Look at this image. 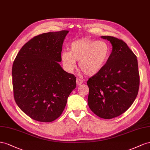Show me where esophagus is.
Returning <instances> with one entry per match:
<instances>
[{"instance_id":"obj_1","label":"esophagus","mask_w":150,"mask_h":150,"mask_svg":"<svg viewBox=\"0 0 150 150\" xmlns=\"http://www.w3.org/2000/svg\"><path fill=\"white\" fill-rule=\"evenodd\" d=\"M83 82V80L82 79H79V78L76 79V85H81V84H82Z\"/></svg>"}]
</instances>
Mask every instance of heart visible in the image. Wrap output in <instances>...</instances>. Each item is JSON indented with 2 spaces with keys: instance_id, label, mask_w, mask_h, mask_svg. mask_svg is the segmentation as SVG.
I'll return each instance as SVG.
<instances>
[{
  "instance_id": "heart-1",
  "label": "heart",
  "mask_w": 150,
  "mask_h": 150,
  "mask_svg": "<svg viewBox=\"0 0 150 150\" xmlns=\"http://www.w3.org/2000/svg\"><path fill=\"white\" fill-rule=\"evenodd\" d=\"M110 56V48L104 41L82 39L72 42L70 51L65 50L61 53V59L66 70L72 71L76 62L85 74L93 76L103 69Z\"/></svg>"
}]
</instances>
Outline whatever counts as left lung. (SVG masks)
Segmentation results:
<instances>
[{"instance_id": "obj_1", "label": "left lung", "mask_w": 150, "mask_h": 150, "mask_svg": "<svg viewBox=\"0 0 150 150\" xmlns=\"http://www.w3.org/2000/svg\"><path fill=\"white\" fill-rule=\"evenodd\" d=\"M112 46L109 59L99 74L87 81L88 105L97 116L117 117L133 103L138 93L139 75L137 58L125 42L101 36Z\"/></svg>"}]
</instances>
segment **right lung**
<instances>
[{
    "label": "right lung",
    "instance_id": "obj_1",
    "mask_svg": "<svg viewBox=\"0 0 150 150\" xmlns=\"http://www.w3.org/2000/svg\"><path fill=\"white\" fill-rule=\"evenodd\" d=\"M68 31L43 33L26 42L12 65L17 105L33 119L52 122L60 116L76 87V77L58 62Z\"/></svg>",
    "mask_w": 150,
    "mask_h": 150
}]
</instances>
